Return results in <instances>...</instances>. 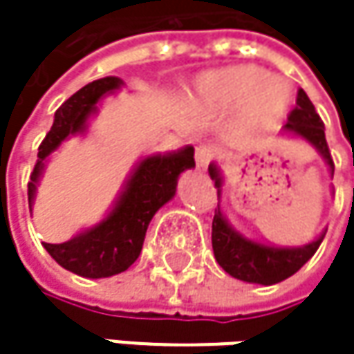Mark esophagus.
I'll list each match as a JSON object with an SVG mask.
<instances>
[{"label":"esophagus","instance_id":"1","mask_svg":"<svg viewBox=\"0 0 354 354\" xmlns=\"http://www.w3.org/2000/svg\"><path fill=\"white\" fill-rule=\"evenodd\" d=\"M213 158H215V147L209 145V143H201L196 147V151H194V160H196V168L198 170H205L211 164Z\"/></svg>","mask_w":354,"mask_h":354}]
</instances>
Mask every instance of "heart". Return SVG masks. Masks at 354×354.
<instances>
[{
	"label": "heart",
	"instance_id": "1",
	"mask_svg": "<svg viewBox=\"0 0 354 354\" xmlns=\"http://www.w3.org/2000/svg\"><path fill=\"white\" fill-rule=\"evenodd\" d=\"M211 96L225 104L248 102L250 112L256 120L272 122L289 104V90L277 82L268 80V73L258 67H232L213 73L205 82Z\"/></svg>",
	"mask_w": 354,
	"mask_h": 354
}]
</instances>
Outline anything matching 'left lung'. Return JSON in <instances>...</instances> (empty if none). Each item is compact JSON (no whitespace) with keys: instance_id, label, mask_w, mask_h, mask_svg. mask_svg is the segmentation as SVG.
Instances as JSON below:
<instances>
[{"instance_id":"8db88e82","label":"left lung","mask_w":354,"mask_h":354,"mask_svg":"<svg viewBox=\"0 0 354 354\" xmlns=\"http://www.w3.org/2000/svg\"><path fill=\"white\" fill-rule=\"evenodd\" d=\"M285 131L308 139L324 156V160L330 166V172L334 174V162H332V156H330V149H328V143H326L324 122H322L319 114L316 112V106L312 104V100L308 98V94L301 88L297 90L295 108L287 116ZM209 174L215 180V186L221 190V176H219L217 166L211 164ZM322 240H324V234L319 236L316 242L301 248L264 246V244L246 240L238 232H234L227 225V221L223 219L219 207L215 209L213 234H211L215 260L219 262V266L225 272H230L232 277H236L240 281H246V283L274 285V283H281V281L289 279L316 254Z\"/></svg>"}]
</instances>
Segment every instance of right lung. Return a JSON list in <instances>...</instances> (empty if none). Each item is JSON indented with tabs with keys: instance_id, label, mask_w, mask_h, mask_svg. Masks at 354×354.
<instances>
[{
	"instance_id": "1",
	"label": "right lung",
	"mask_w": 354,
	"mask_h": 354,
	"mask_svg": "<svg viewBox=\"0 0 354 354\" xmlns=\"http://www.w3.org/2000/svg\"><path fill=\"white\" fill-rule=\"evenodd\" d=\"M122 82L118 77L96 80L77 90L57 108L53 127L38 147V160L28 182V205H32L35 201L36 182L40 178L44 160L69 135L82 133L88 116L96 112L98 100L108 92L118 90ZM192 166V147H184L176 153L145 158L127 182V188L116 201V207L102 223L69 242L44 244L46 252L63 268L88 279H102L127 270L141 254L151 217L174 196L180 172Z\"/></svg>"
}]
</instances>
